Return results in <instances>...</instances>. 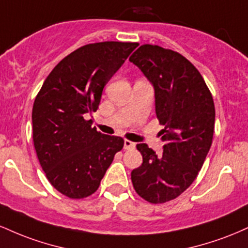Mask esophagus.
I'll return each instance as SVG.
<instances>
[{"label":"esophagus","mask_w":248,"mask_h":248,"mask_svg":"<svg viewBox=\"0 0 248 248\" xmlns=\"http://www.w3.org/2000/svg\"><path fill=\"white\" fill-rule=\"evenodd\" d=\"M124 149H134V148H135V143H134V142H132V141H129V140H124Z\"/></svg>","instance_id":"1"}]
</instances>
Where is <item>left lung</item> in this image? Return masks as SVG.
Instances as JSON below:
<instances>
[{"instance_id": "1", "label": "left lung", "mask_w": 248, "mask_h": 248, "mask_svg": "<svg viewBox=\"0 0 248 248\" xmlns=\"http://www.w3.org/2000/svg\"><path fill=\"white\" fill-rule=\"evenodd\" d=\"M129 61L153 84L166 142L160 154L146 143L136 146L143 163L132 171V183L144 201L162 204L186 191L203 167L212 144L215 104L199 71L181 53L143 44Z\"/></svg>"}]
</instances>
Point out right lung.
<instances>
[{
  "label": "right lung",
  "mask_w": 248,
  "mask_h": 248,
  "mask_svg": "<svg viewBox=\"0 0 248 248\" xmlns=\"http://www.w3.org/2000/svg\"><path fill=\"white\" fill-rule=\"evenodd\" d=\"M138 43L100 42L79 47L46 77L32 107L37 157L51 186L81 199L98 190L124 139L105 135L85 114L95 112L102 90Z\"/></svg>",
  "instance_id": "1"
}]
</instances>
